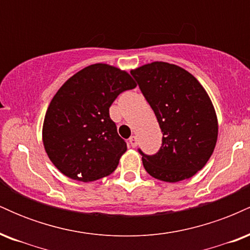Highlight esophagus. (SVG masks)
<instances>
[{
  "label": "esophagus",
  "instance_id": "34e87169",
  "mask_svg": "<svg viewBox=\"0 0 250 250\" xmlns=\"http://www.w3.org/2000/svg\"><path fill=\"white\" fill-rule=\"evenodd\" d=\"M137 142H139V141H137V137L136 136H131L130 139H129V145H130L133 148L136 147Z\"/></svg>",
  "mask_w": 250,
  "mask_h": 250
}]
</instances>
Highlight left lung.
I'll return each instance as SVG.
<instances>
[{"label":"left lung","instance_id":"left-lung-1","mask_svg":"<svg viewBox=\"0 0 250 250\" xmlns=\"http://www.w3.org/2000/svg\"><path fill=\"white\" fill-rule=\"evenodd\" d=\"M154 110L163 133L155 155H142L149 175L165 182L190 179L210 159L219 134L211 100L189 71L167 62H151L130 71Z\"/></svg>","mask_w":250,"mask_h":250}]
</instances>
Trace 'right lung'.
I'll return each mask as SVG.
<instances>
[{"label": "right lung", "instance_id": "1", "mask_svg": "<svg viewBox=\"0 0 250 250\" xmlns=\"http://www.w3.org/2000/svg\"><path fill=\"white\" fill-rule=\"evenodd\" d=\"M135 87L127 71L105 63L88 65L63 83L42 128L45 153L63 175L90 182L115 170L127 143L117 134L109 107Z\"/></svg>", "mask_w": 250, "mask_h": 250}]
</instances>
